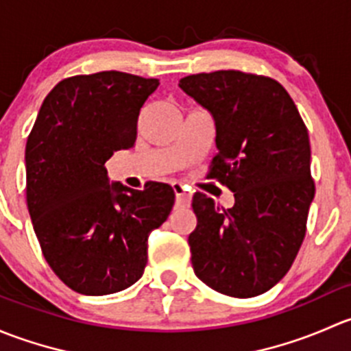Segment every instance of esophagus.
<instances>
[{
  "instance_id": "34e87169",
  "label": "esophagus",
  "mask_w": 351,
  "mask_h": 351,
  "mask_svg": "<svg viewBox=\"0 0 351 351\" xmlns=\"http://www.w3.org/2000/svg\"><path fill=\"white\" fill-rule=\"evenodd\" d=\"M173 190H175V195H176V207H190V193L189 190H186L185 185H182V183H175L173 185Z\"/></svg>"
}]
</instances>
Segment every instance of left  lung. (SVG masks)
Instances as JSON below:
<instances>
[{"label": "left lung", "instance_id": "8db88e82", "mask_svg": "<svg viewBox=\"0 0 351 351\" xmlns=\"http://www.w3.org/2000/svg\"><path fill=\"white\" fill-rule=\"evenodd\" d=\"M178 86L214 119L210 178L234 192L231 208L193 195V271L226 295H260L285 277L306 236L314 198L309 134L271 77L215 71L182 77Z\"/></svg>", "mask_w": 351, "mask_h": 351}]
</instances>
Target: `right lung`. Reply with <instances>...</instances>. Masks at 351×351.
Returning <instances> with one entry per match:
<instances>
[{
	"mask_svg": "<svg viewBox=\"0 0 351 351\" xmlns=\"http://www.w3.org/2000/svg\"><path fill=\"white\" fill-rule=\"evenodd\" d=\"M158 80L120 71L73 76L52 88L27 147V205L49 267L74 292L107 295L134 285L147 238L168 219L175 192L151 182L110 183L105 162L136 143L137 119Z\"/></svg>",
	"mask_w": 351,
	"mask_h": 351,
	"instance_id": "obj_1",
	"label": "right lung"
}]
</instances>
